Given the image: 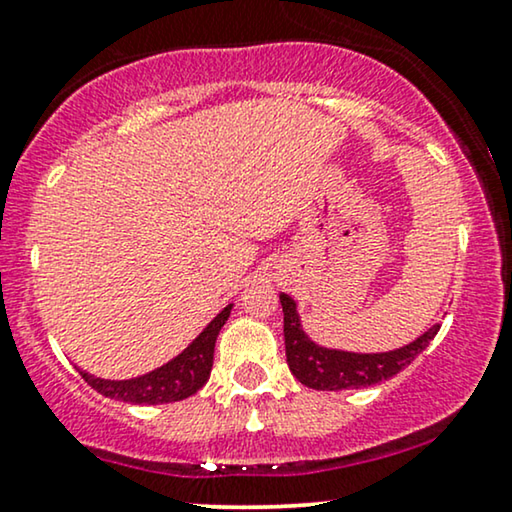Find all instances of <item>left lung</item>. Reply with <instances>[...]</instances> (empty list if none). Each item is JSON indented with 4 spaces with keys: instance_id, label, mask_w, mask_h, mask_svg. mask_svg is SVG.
Returning <instances> with one entry per match:
<instances>
[{
    "instance_id": "1",
    "label": "left lung",
    "mask_w": 512,
    "mask_h": 512,
    "mask_svg": "<svg viewBox=\"0 0 512 512\" xmlns=\"http://www.w3.org/2000/svg\"><path fill=\"white\" fill-rule=\"evenodd\" d=\"M279 303L284 310V342H286V361H289L291 373L303 382L305 387L319 391H342V389H361L380 384L405 366H410L431 340L440 331V324H433L429 331L412 340L410 345L398 347L394 352L380 354H356L342 352V349H328L310 340L303 331L298 317L296 300L286 293H279Z\"/></svg>"
}]
</instances>
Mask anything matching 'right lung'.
<instances>
[{
  "label": "right lung",
  "instance_id": "1",
  "mask_svg": "<svg viewBox=\"0 0 512 512\" xmlns=\"http://www.w3.org/2000/svg\"><path fill=\"white\" fill-rule=\"evenodd\" d=\"M230 310H233V303L223 307L184 352L167 361L165 366L151 370V373L132 377V380H104V377H95L81 368L79 373L97 394L116 398V401L123 403L160 405L184 401V398L193 396L195 391L207 384L214 363L216 338H219V331L228 321Z\"/></svg>",
  "mask_w": 512,
  "mask_h": 512
}]
</instances>
